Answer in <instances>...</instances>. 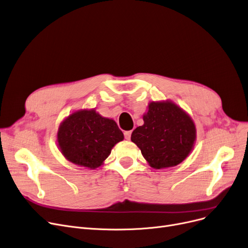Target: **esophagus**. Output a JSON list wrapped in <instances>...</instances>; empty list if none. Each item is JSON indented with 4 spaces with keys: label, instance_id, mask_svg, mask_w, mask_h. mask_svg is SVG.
<instances>
[{
    "label": "esophagus",
    "instance_id": "34e87169",
    "mask_svg": "<svg viewBox=\"0 0 248 248\" xmlns=\"http://www.w3.org/2000/svg\"><path fill=\"white\" fill-rule=\"evenodd\" d=\"M131 133H132V131H125V132H124L125 138H126L127 140H130V138H131Z\"/></svg>",
    "mask_w": 248,
    "mask_h": 248
}]
</instances>
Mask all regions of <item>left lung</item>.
<instances>
[{"label":"left lung","mask_w":248,"mask_h":248,"mask_svg":"<svg viewBox=\"0 0 248 248\" xmlns=\"http://www.w3.org/2000/svg\"><path fill=\"white\" fill-rule=\"evenodd\" d=\"M143 121L132 132L131 141L152 169L175 167L191 155L197 139L196 125L174 102H150Z\"/></svg>","instance_id":"left-lung-1"}]
</instances>
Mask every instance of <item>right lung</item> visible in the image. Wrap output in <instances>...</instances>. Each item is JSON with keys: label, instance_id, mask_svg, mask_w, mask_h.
<instances>
[{"label": "right lung", "instance_id": "add662e5", "mask_svg": "<svg viewBox=\"0 0 248 248\" xmlns=\"http://www.w3.org/2000/svg\"><path fill=\"white\" fill-rule=\"evenodd\" d=\"M123 139L117 123L101 116L96 109H80L69 114L56 134L58 149L65 159L90 170L101 167L112 148Z\"/></svg>", "mask_w": 248, "mask_h": 248}]
</instances>
